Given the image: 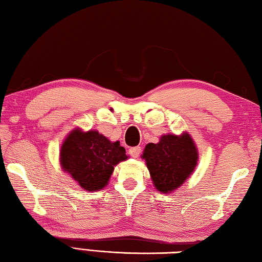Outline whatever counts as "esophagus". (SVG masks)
I'll return each mask as SVG.
<instances>
[{"mask_svg":"<svg viewBox=\"0 0 262 262\" xmlns=\"http://www.w3.org/2000/svg\"><path fill=\"white\" fill-rule=\"evenodd\" d=\"M140 152H141V147H139V146L131 147L130 149H129V154H130L132 157H135V159H137V157H139Z\"/></svg>","mask_w":262,"mask_h":262,"instance_id":"esophagus-1","label":"esophagus"}]
</instances>
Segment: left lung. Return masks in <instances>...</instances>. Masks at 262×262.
I'll return each instance as SVG.
<instances>
[{"label": "left lung", "instance_id": "1", "mask_svg": "<svg viewBox=\"0 0 262 262\" xmlns=\"http://www.w3.org/2000/svg\"><path fill=\"white\" fill-rule=\"evenodd\" d=\"M142 159L149 170L152 184L161 192H172L185 184L199 161L196 145L189 133L164 135L157 144H148Z\"/></svg>", "mask_w": 262, "mask_h": 262}]
</instances>
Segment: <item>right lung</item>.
I'll use <instances>...</instances> for the list:
<instances>
[{"label":"right lung","mask_w":262,"mask_h":262,"mask_svg":"<svg viewBox=\"0 0 262 262\" xmlns=\"http://www.w3.org/2000/svg\"><path fill=\"white\" fill-rule=\"evenodd\" d=\"M127 156L120 141L112 142L98 131L73 130L62 142L60 165L83 189L100 190L108 185L114 166Z\"/></svg>","instance_id":"obj_1"}]
</instances>
